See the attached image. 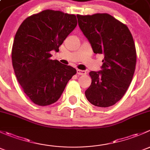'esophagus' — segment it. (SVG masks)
<instances>
[{"instance_id":"1","label":"esophagus","mask_w":150,"mask_h":150,"mask_svg":"<svg viewBox=\"0 0 150 150\" xmlns=\"http://www.w3.org/2000/svg\"><path fill=\"white\" fill-rule=\"evenodd\" d=\"M77 73H78V75H86V72L84 70H81V69H78L77 70Z\"/></svg>"}]
</instances>
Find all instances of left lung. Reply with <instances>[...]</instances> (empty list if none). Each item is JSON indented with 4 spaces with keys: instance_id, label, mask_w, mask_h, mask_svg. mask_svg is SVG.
Instances as JSON below:
<instances>
[{
    "instance_id": "8db88e82",
    "label": "left lung",
    "mask_w": 150,
    "mask_h": 150,
    "mask_svg": "<svg viewBox=\"0 0 150 150\" xmlns=\"http://www.w3.org/2000/svg\"><path fill=\"white\" fill-rule=\"evenodd\" d=\"M78 25L95 54L104 55L102 70L89 72L91 84L85 91L93 105H114L128 90L135 72L137 51L129 29L108 13L77 15Z\"/></svg>"
}]
</instances>
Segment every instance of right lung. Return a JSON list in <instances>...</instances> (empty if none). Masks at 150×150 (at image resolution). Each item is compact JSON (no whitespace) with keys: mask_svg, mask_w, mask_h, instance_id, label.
<instances>
[{"mask_svg":"<svg viewBox=\"0 0 150 150\" xmlns=\"http://www.w3.org/2000/svg\"><path fill=\"white\" fill-rule=\"evenodd\" d=\"M76 16L47 9L28 16L18 29L11 51L12 64L22 90L39 106L54 103L76 74L72 67L51 59L77 26Z\"/></svg>","mask_w":150,"mask_h":150,"instance_id":"1","label":"right lung"}]
</instances>
